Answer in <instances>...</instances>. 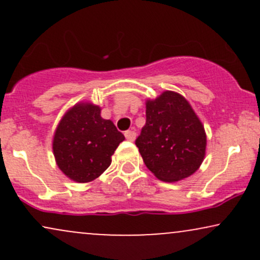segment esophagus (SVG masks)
I'll list each match as a JSON object with an SVG mask.
<instances>
[{
  "label": "esophagus",
  "mask_w": 260,
  "mask_h": 260,
  "mask_svg": "<svg viewBox=\"0 0 260 260\" xmlns=\"http://www.w3.org/2000/svg\"><path fill=\"white\" fill-rule=\"evenodd\" d=\"M124 137H126L127 140H129V142H133V140L136 139V132H134V131H127V132H124Z\"/></svg>",
  "instance_id": "1"
}]
</instances>
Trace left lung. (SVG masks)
I'll return each instance as SVG.
<instances>
[{
  "instance_id": "obj_1",
  "label": "left lung",
  "mask_w": 260,
  "mask_h": 260,
  "mask_svg": "<svg viewBox=\"0 0 260 260\" xmlns=\"http://www.w3.org/2000/svg\"><path fill=\"white\" fill-rule=\"evenodd\" d=\"M147 122L136 140L143 161L156 178L177 182L201 168L207 134L184 96L166 90L145 103Z\"/></svg>"
}]
</instances>
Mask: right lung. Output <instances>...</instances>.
<instances>
[{"label":"right lung","instance_id":"add662e5","mask_svg":"<svg viewBox=\"0 0 260 260\" xmlns=\"http://www.w3.org/2000/svg\"><path fill=\"white\" fill-rule=\"evenodd\" d=\"M101 107L82 103L67 110L56 127L52 150L58 169L78 183L94 181L111 165V156L124 140Z\"/></svg>","mask_w":260,"mask_h":260}]
</instances>
